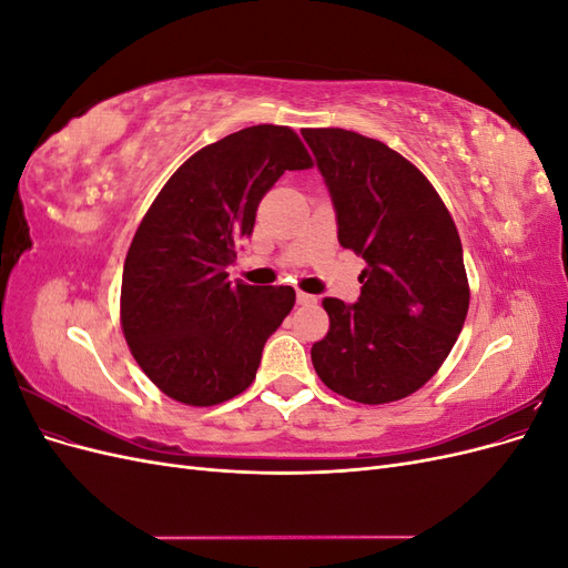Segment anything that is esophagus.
Wrapping results in <instances>:
<instances>
[{
    "label": "esophagus",
    "mask_w": 568,
    "mask_h": 568,
    "mask_svg": "<svg viewBox=\"0 0 568 568\" xmlns=\"http://www.w3.org/2000/svg\"><path fill=\"white\" fill-rule=\"evenodd\" d=\"M296 301H298V305H313V303H317V298H315V296H311V294H303V291H298V294H296Z\"/></svg>",
    "instance_id": "obj_1"
}]
</instances>
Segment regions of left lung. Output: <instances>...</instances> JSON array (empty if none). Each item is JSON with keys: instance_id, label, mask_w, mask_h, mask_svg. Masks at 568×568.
Masks as SVG:
<instances>
[{"instance_id": "8db88e82", "label": "left lung", "mask_w": 568, "mask_h": 568, "mask_svg": "<svg viewBox=\"0 0 568 568\" xmlns=\"http://www.w3.org/2000/svg\"><path fill=\"white\" fill-rule=\"evenodd\" d=\"M334 203L338 244L365 257L357 303L324 298L329 332L311 355L324 386L382 405L422 388L469 311L455 222L419 170L351 130H303Z\"/></svg>"}]
</instances>
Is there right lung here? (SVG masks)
<instances>
[{
    "mask_svg": "<svg viewBox=\"0 0 568 568\" xmlns=\"http://www.w3.org/2000/svg\"><path fill=\"white\" fill-rule=\"evenodd\" d=\"M311 165L291 128L239 130L184 161L136 227L120 322L136 365L173 400L209 407L253 384L296 291L232 284L227 267L267 189Z\"/></svg>",
    "mask_w": 568,
    "mask_h": 568,
    "instance_id": "add662e5",
    "label": "right lung"
}]
</instances>
